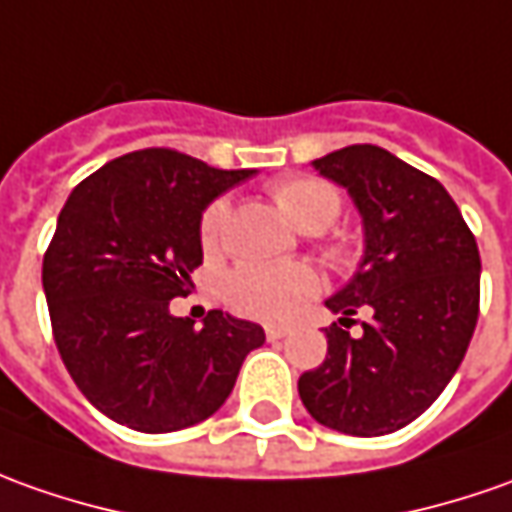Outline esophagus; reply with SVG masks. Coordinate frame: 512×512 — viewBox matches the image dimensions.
<instances>
[{
  "mask_svg": "<svg viewBox=\"0 0 512 512\" xmlns=\"http://www.w3.org/2000/svg\"><path fill=\"white\" fill-rule=\"evenodd\" d=\"M288 336V330L280 328V325H266V339L269 342H277V339H285Z\"/></svg>",
  "mask_w": 512,
  "mask_h": 512,
  "instance_id": "1",
  "label": "esophagus"
}]
</instances>
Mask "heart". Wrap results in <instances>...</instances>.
<instances>
[{
  "mask_svg": "<svg viewBox=\"0 0 512 512\" xmlns=\"http://www.w3.org/2000/svg\"><path fill=\"white\" fill-rule=\"evenodd\" d=\"M271 198L277 204V210L283 212V218L294 229H300L305 235H319L336 221L339 215V193L322 179L314 176H285L280 182L271 184ZM229 221V201L227 198H215L210 207L201 215V243L204 249H218V243L224 238V229ZM330 263L342 266L347 263V252L342 246H330ZM316 294L314 271L300 263H288V266H241V269L229 271L224 280V300L229 302L232 311L263 322H283L288 316L300 311L305 300H311Z\"/></svg>",
  "mask_w": 512,
  "mask_h": 512,
  "instance_id": "obj_1",
  "label": "heart"
}]
</instances>
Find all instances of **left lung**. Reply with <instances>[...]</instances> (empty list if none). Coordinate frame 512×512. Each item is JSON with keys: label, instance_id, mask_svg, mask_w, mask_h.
Returning a JSON list of instances; mask_svg holds the SVG:
<instances>
[{"label": "left lung", "instance_id": "1", "mask_svg": "<svg viewBox=\"0 0 512 512\" xmlns=\"http://www.w3.org/2000/svg\"><path fill=\"white\" fill-rule=\"evenodd\" d=\"M311 165L353 198L364 255L325 300L339 325L297 387L316 423L381 437L423 415L462 364L479 316V249L446 187L384 148L347 145ZM356 310L368 322L350 337Z\"/></svg>", "mask_w": 512, "mask_h": 512}]
</instances>
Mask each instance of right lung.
Returning a JSON list of instances; mask_svg holds the SVG:
<instances>
[{
	"mask_svg": "<svg viewBox=\"0 0 512 512\" xmlns=\"http://www.w3.org/2000/svg\"><path fill=\"white\" fill-rule=\"evenodd\" d=\"M257 170H218L145 148L83 179L58 215L41 283L52 336L86 401L145 434L215 415L243 358L266 342L255 322L210 311L170 314L201 266V215Z\"/></svg>",
	"mask_w": 512,
	"mask_h": 512,
	"instance_id": "add662e5",
	"label": "right lung"
}]
</instances>
